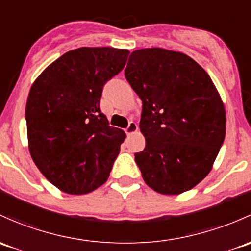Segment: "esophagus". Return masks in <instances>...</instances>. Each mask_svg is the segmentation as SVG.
Masks as SVG:
<instances>
[{
	"label": "esophagus",
	"mask_w": 251,
	"mask_h": 251,
	"mask_svg": "<svg viewBox=\"0 0 251 251\" xmlns=\"http://www.w3.org/2000/svg\"><path fill=\"white\" fill-rule=\"evenodd\" d=\"M137 130H138V126H137V124L133 123V121H131V123L128 124L127 127L125 128V132L127 136H131V134L137 132Z\"/></svg>",
	"instance_id": "obj_1"
}]
</instances>
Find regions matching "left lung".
Instances as JSON below:
<instances>
[{"instance_id":"1","label":"left lung","mask_w":251,"mask_h":251,"mask_svg":"<svg viewBox=\"0 0 251 251\" xmlns=\"http://www.w3.org/2000/svg\"><path fill=\"white\" fill-rule=\"evenodd\" d=\"M125 77L143 102L146 148L134 160L146 184L162 195L195 188L225 139V107L213 80L188 55L162 48L134 50Z\"/></svg>"}]
</instances>
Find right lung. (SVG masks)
Returning a JSON list of instances; mask_svg holds the SVG:
<instances>
[{
	"label": "right lung",
	"instance_id": "1",
	"mask_svg": "<svg viewBox=\"0 0 251 251\" xmlns=\"http://www.w3.org/2000/svg\"><path fill=\"white\" fill-rule=\"evenodd\" d=\"M127 49L78 48L50 63L26 102L28 150L57 189L94 191L107 181L125 141L100 109L103 85L126 65Z\"/></svg>",
	"mask_w": 251,
	"mask_h": 251
}]
</instances>
